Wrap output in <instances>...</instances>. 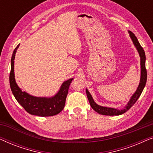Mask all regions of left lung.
<instances>
[{
  "mask_svg": "<svg viewBox=\"0 0 153 153\" xmlns=\"http://www.w3.org/2000/svg\"><path fill=\"white\" fill-rule=\"evenodd\" d=\"M129 35L131 39H132L134 45H135V47H137V49L139 51L140 57H141V81H140L139 87L136 91V93L132 95V97L129 100L128 104L126 107L123 108V110H118L116 108H108V107H104V106H101L100 105H97V104L94 102V100L92 97V96L88 91L86 89V94L88 99L91 104V107L96 112H97L98 114H102V115H106V116H119L124 114L126 111H127L134 104L136 103V102L137 101V100L139 99L140 95H141L142 91L145 87L146 81H147V70L146 68V55H145V51L143 49V47H141L140 43L138 41L137 37L135 36L134 34L131 31H129Z\"/></svg>",
  "mask_w": 153,
  "mask_h": 153,
  "instance_id": "obj_1",
  "label": "left lung"
}]
</instances>
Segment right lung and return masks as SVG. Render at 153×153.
Here are the masks:
<instances>
[{
	"label": "right lung",
	"mask_w": 153,
	"mask_h": 153,
	"mask_svg": "<svg viewBox=\"0 0 153 153\" xmlns=\"http://www.w3.org/2000/svg\"><path fill=\"white\" fill-rule=\"evenodd\" d=\"M19 46L15 48L12 53L11 59V70L10 73V85L12 93L25 110L30 114L39 116H52L59 114L63 109L68 89L73 79L65 81L60 91L54 97L51 98L36 97L28 95L22 91L16 84L14 79V62L15 54Z\"/></svg>",
	"instance_id": "right-lung-1"
}]
</instances>
